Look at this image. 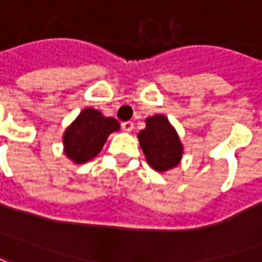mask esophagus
Here are the masks:
<instances>
[{
  "mask_svg": "<svg viewBox=\"0 0 262 262\" xmlns=\"http://www.w3.org/2000/svg\"><path fill=\"white\" fill-rule=\"evenodd\" d=\"M122 130L123 132H132L133 130V122H122Z\"/></svg>",
  "mask_w": 262,
  "mask_h": 262,
  "instance_id": "esophagus-1",
  "label": "esophagus"
}]
</instances>
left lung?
<instances>
[{
	"label": "left lung",
	"instance_id": "obj_1",
	"mask_svg": "<svg viewBox=\"0 0 262 262\" xmlns=\"http://www.w3.org/2000/svg\"><path fill=\"white\" fill-rule=\"evenodd\" d=\"M137 139L148 165L156 171L164 172L180 164L184 153L182 143L164 115L147 118L146 127L139 132Z\"/></svg>",
	"mask_w": 262,
	"mask_h": 262
}]
</instances>
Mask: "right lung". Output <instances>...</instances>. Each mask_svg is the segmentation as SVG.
Listing matches in <instances>:
<instances>
[{"label": "right lung", "instance_id": "right-lung-1", "mask_svg": "<svg viewBox=\"0 0 262 262\" xmlns=\"http://www.w3.org/2000/svg\"><path fill=\"white\" fill-rule=\"evenodd\" d=\"M119 129L115 118H106L97 109H82L63 135L64 154L75 164L86 163L102 150L109 135Z\"/></svg>", "mask_w": 262, "mask_h": 262}]
</instances>
